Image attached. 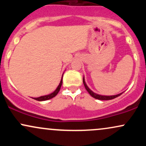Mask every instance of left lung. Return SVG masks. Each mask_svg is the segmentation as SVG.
Segmentation results:
<instances>
[{
	"label": "left lung",
	"instance_id": "8db88e82",
	"mask_svg": "<svg viewBox=\"0 0 146 146\" xmlns=\"http://www.w3.org/2000/svg\"><path fill=\"white\" fill-rule=\"evenodd\" d=\"M83 83H84V85L85 88H86V90L88 92V93H89V94L91 95L93 98L97 99V100H113V99H115V98H117V97H119V95H121L122 93H119V94H117V95H99V94H97V93H94L93 91H92V90H90L89 88H88V86L86 85V82H85L84 77L83 78Z\"/></svg>",
	"mask_w": 146,
	"mask_h": 146
}]
</instances>
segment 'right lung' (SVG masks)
<instances>
[{
	"label": "right lung",
	"instance_id": "1",
	"mask_svg": "<svg viewBox=\"0 0 146 146\" xmlns=\"http://www.w3.org/2000/svg\"><path fill=\"white\" fill-rule=\"evenodd\" d=\"M62 77H63V75H62ZM62 79H61V81H60V82L59 84V85H58V86L57 87V88L56 90H54V91L53 92V93H51V94H48V95H43V96H40L39 97V98H33V99H34V100H37V101H46V100H50V99L54 98V97H56L57 94L58 93V92L60 91V88H61V86L62 84Z\"/></svg>",
	"mask_w": 146,
	"mask_h": 146
}]
</instances>
